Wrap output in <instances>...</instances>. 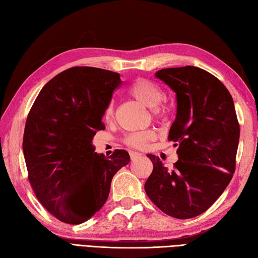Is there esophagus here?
<instances>
[{"instance_id": "esophagus-1", "label": "esophagus", "mask_w": 258, "mask_h": 258, "mask_svg": "<svg viewBox=\"0 0 258 258\" xmlns=\"http://www.w3.org/2000/svg\"><path fill=\"white\" fill-rule=\"evenodd\" d=\"M130 156H131V160L134 161L136 160V158H139L142 156L141 153H138V152H130Z\"/></svg>"}]
</instances>
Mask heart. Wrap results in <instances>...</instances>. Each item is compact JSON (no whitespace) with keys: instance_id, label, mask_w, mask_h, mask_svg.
I'll list each match as a JSON object with an SVG mask.
<instances>
[{"instance_id":"heart-1","label":"heart","mask_w":258,"mask_h":258,"mask_svg":"<svg viewBox=\"0 0 258 258\" xmlns=\"http://www.w3.org/2000/svg\"><path fill=\"white\" fill-rule=\"evenodd\" d=\"M130 95L136 101L144 104L145 106L153 108V114L155 117L163 118L166 115V107L158 105L164 98V92L157 84L145 79L136 80L128 89ZM114 117V103L111 102L104 113V118L111 120ZM155 133L153 131H142L128 134L124 139L125 144L135 149H144V147L154 140Z\"/></svg>"}]
</instances>
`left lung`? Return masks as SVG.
Segmentation results:
<instances>
[{
    "label": "left lung",
    "instance_id": "1",
    "mask_svg": "<svg viewBox=\"0 0 258 258\" xmlns=\"http://www.w3.org/2000/svg\"><path fill=\"white\" fill-rule=\"evenodd\" d=\"M155 76L176 93L168 140L178 147V161L168 169L160 158L147 155L153 172L144 187L162 212L186 220L207 211L231 182L239 124L232 95L207 71L187 65L160 70Z\"/></svg>",
    "mask_w": 258,
    "mask_h": 258
}]
</instances>
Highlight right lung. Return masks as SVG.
Wrapping results in <instances>:
<instances>
[{
  "instance_id": "right-lung-1",
  "label": "right lung",
  "mask_w": 258,
  "mask_h": 258,
  "mask_svg": "<svg viewBox=\"0 0 258 258\" xmlns=\"http://www.w3.org/2000/svg\"><path fill=\"white\" fill-rule=\"evenodd\" d=\"M122 84L112 71L75 67L43 86L27 115L23 153L33 190L57 220L78 225L105 204L111 182L128 153L98 155L92 145L113 93Z\"/></svg>"
}]
</instances>
